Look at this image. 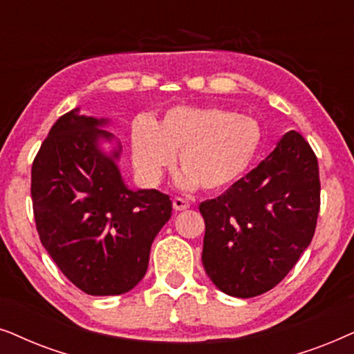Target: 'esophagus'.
Masks as SVG:
<instances>
[{
    "label": "esophagus",
    "instance_id": "34e87169",
    "mask_svg": "<svg viewBox=\"0 0 354 354\" xmlns=\"http://www.w3.org/2000/svg\"><path fill=\"white\" fill-rule=\"evenodd\" d=\"M191 207V202L187 199H183V197H174L173 199V209L176 212H181V210H186Z\"/></svg>",
    "mask_w": 354,
    "mask_h": 354
}]
</instances>
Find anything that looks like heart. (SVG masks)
Listing matches in <instances>:
<instances>
[{
    "instance_id": "b5f03b06",
    "label": "heart",
    "mask_w": 354,
    "mask_h": 354,
    "mask_svg": "<svg viewBox=\"0 0 354 354\" xmlns=\"http://www.w3.org/2000/svg\"><path fill=\"white\" fill-rule=\"evenodd\" d=\"M259 145L257 122L221 108H174L157 126L138 120L133 128V157L140 176L158 181L178 153L183 171L176 181L186 189L232 186L251 167Z\"/></svg>"
}]
</instances>
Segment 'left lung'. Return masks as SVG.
I'll return each mask as SVG.
<instances>
[{
	"label": "left lung",
	"instance_id": "obj_1",
	"mask_svg": "<svg viewBox=\"0 0 354 354\" xmlns=\"http://www.w3.org/2000/svg\"><path fill=\"white\" fill-rule=\"evenodd\" d=\"M319 209L317 157L290 131L246 176L199 205L209 279L234 298L267 293L313 241Z\"/></svg>",
	"mask_w": 354,
	"mask_h": 354
}]
</instances>
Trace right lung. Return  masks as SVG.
Returning a JSON list of instances; mask_svg holds the SVG:
<instances>
[{"mask_svg":"<svg viewBox=\"0 0 354 354\" xmlns=\"http://www.w3.org/2000/svg\"><path fill=\"white\" fill-rule=\"evenodd\" d=\"M108 120L66 113L32 163V205L40 241L71 283L92 296L122 295L144 279L150 246L171 216L169 196L133 191L100 140Z\"/></svg>","mask_w":354,"mask_h":354,"instance_id":"right-lung-1","label":"right lung"}]
</instances>
